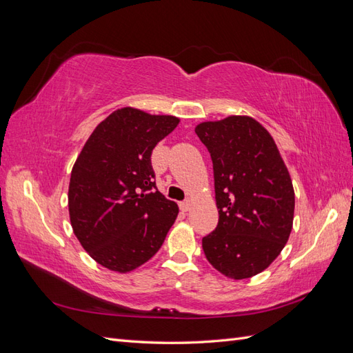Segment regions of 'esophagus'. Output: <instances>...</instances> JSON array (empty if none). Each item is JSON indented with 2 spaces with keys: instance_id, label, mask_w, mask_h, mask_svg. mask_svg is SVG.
Returning a JSON list of instances; mask_svg holds the SVG:
<instances>
[{
  "instance_id": "34e87169",
  "label": "esophagus",
  "mask_w": 353,
  "mask_h": 353,
  "mask_svg": "<svg viewBox=\"0 0 353 353\" xmlns=\"http://www.w3.org/2000/svg\"><path fill=\"white\" fill-rule=\"evenodd\" d=\"M179 209L183 212H188L190 210V200H184L179 203Z\"/></svg>"
}]
</instances>
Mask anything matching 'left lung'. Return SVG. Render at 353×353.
Returning <instances> with one entry per match:
<instances>
[{
    "label": "left lung",
    "mask_w": 353,
    "mask_h": 353,
    "mask_svg": "<svg viewBox=\"0 0 353 353\" xmlns=\"http://www.w3.org/2000/svg\"><path fill=\"white\" fill-rule=\"evenodd\" d=\"M213 165L216 228L201 245L213 268L244 280L268 268L290 237L294 190L272 137L249 116L203 122Z\"/></svg>",
    "instance_id": "obj_1"
}]
</instances>
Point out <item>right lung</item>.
Segmentation results:
<instances>
[{"label": "right lung", "mask_w": 353, "mask_h": 353, "mask_svg": "<svg viewBox=\"0 0 353 353\" xmlns=\"http://www.w3.org/2000/svg\"><path fill=\"white\" fill-rule=\"evenodd\" d=\"M178 123L175 116L119 109L95 128L74 162L70 223L104 268L130 272L145 263L175 222L178 206L156 188L152 152Z\"/></svg>", "instance_id": "obj_1"}]
</instances>
